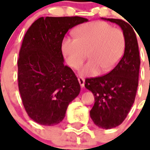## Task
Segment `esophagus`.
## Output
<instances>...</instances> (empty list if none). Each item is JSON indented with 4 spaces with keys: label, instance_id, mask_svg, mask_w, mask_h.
Masks as SVG:
<instances>
[{
    "label": "esophagus",
    "instance_id": "obj_1",
    "mask_svg": "<svg viewBox=\"0 0 150 150\" xmlns=\"http://www.w3.org/2000/svg\"><path fill=\"white\" fill-rule=\"evenodd\" d=\"M78 81L80 83L81 86L84 87V86H85V79H84L83 77H78Z\"/></svg>",
    "mask_w": 150,
    "mask_h": 150
}]
</instances>
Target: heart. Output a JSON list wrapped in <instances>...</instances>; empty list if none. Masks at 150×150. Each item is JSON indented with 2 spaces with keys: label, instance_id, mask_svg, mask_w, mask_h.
Segmentation results:
<instances>
[{
  "label": "heart",
  "instance_id": "heart-1",
  "mask_svg": "<svg viewBox=\"0 0 150 150\" xmlns=\"http://www.w3.org/2000/svg\"><path fill=\"white\" fill-rule=\"evenodd\" d=\"M75 39L65 37L61 42V50L67 64L78 69L87 54L90 60L79 69L84 77H94L107 73L116 66L125 50L126 39L124 31L114 28L105 22H91L73 30Z\"/></svg>",
  "mask_w": 150,
  "mask_h": 150
}]
</instances>
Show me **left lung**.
<instances>
[{"label": "left lung", "instance_id": "8db88e82", "mask_svg": "<svg viewBox=\"0 0 150 150\" xmlns=\"http://www.w3.org/2000/svg\"><path fill=\"white\" fill-rule=\"evenodd\" d=\"M120 26L126 39L123 57L110 73L86 79L85 86L94 96L90 117L98 127L115 128L123 123L134 103L138 86L140 55L136 33L121 19L103 18Z\"/></svg>", "mask_w": 150, "mask_h": 150}]
</instances>
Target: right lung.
I'll return each instance as SVG.
<instances>
[{"label":"right lung","mask_w":150,"mask_h":150,"mask_svg":"<svg viewBox=\"0 0 150 150\" xmlns=\"http://www.w3.org/2000/svg\"><path fill=\"white\" fill-rule=\"evenodd\" d=\"M88 19L39 18L24 35L18 60V90L30 119L42 125L59 124L79 94L75 73L64 64L61 42L68 30Z\"/></svg>","instance_id":"obj_1"}]
</instances>
